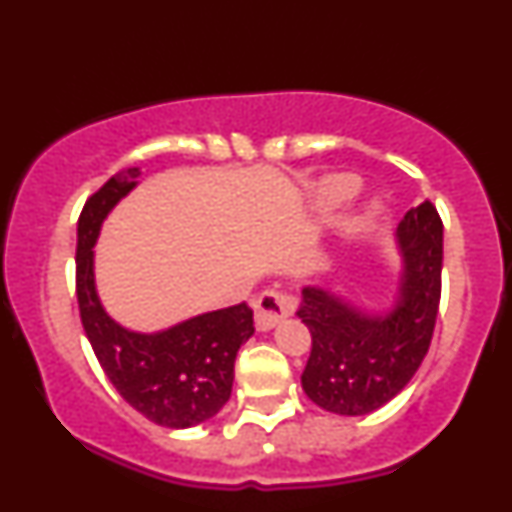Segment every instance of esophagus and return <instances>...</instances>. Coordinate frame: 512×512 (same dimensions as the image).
<instances>
[{
  "label": "esophagus",
  "instance_id": "obj_1",
  "mask_svg": "<svg viewBox=\"0 0 512 512\" xmlns=\"http://www.w3.org/2000/svg\"><path fill=\"white\" fill-rule=\"evenodd\" d=\"M297 306V297L293 293L266 288L255 300V324L259 331L273 329L277 322L291 315Z\"/></svg>",
  "mask_w": 512,
  "mask_h": 512
}]
</instances>
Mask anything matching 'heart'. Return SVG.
Returning <instances> with one entry per match:
<instances>
[{
    "label": "heart",
    "instance_id": "obj_1",
    "mask_svg": "<svg viewBox=\"0 0 512 512\" xmlns=\"http://www.w3.org/2000/svg\"><path fill=\"white\" fill-rule=\"evenodd\" d=\"M360 181L351 174H333L327 176L318 185V203L322 208H336L340 203H345L349 197L358 192Z\"/></svg>",
    "mask_w": 512,
    "mask_h": 512
}]
</instances>
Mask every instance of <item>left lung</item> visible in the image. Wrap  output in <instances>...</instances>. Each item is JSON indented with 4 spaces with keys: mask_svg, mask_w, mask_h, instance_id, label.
<instances>
[{
    "mask_svg": "<svg viewBox=\"0 0 512 512\" xmlns=\"http://www.w3.org/2000/svg\"><path fill=\"white\" fill-rule=\"evenodd\" d=\"M403 257L396 304L365 313L327 288H302L297 315L311 331L302 387L322 410L362 416L410 383L434 333L441 300L443 221L432 201L405 212L396 228Z\"/></svg>",
    "mask_w": 512,
    "mask_h": 512,
    "instance_id": "obj_1",
    "label": "left lung"
}]
</instances>
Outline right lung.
I'll return each instance as SVG.
<instances>
[{"label":"right lung","instance_id":"right-lung-1","mask_svg":"<svg viewBox=\"0 0 512 512\" xmlns=\"http://www.w3.org/2000/svg\"><path fill=\"white\" fill-rule=\"evenodd\" d=\"M127 167L91 194L78 219L76 293L80 320L109 383L152 423L183 430L215 416L228 403L239 347L253 336L246 302L201 313L156 333L120 327L102 309L94 280V244L102 221L136 188Z\"/></svg>","mask_w":512,"mask_h":512}]
</instances>
